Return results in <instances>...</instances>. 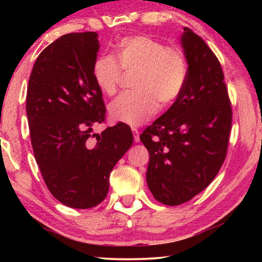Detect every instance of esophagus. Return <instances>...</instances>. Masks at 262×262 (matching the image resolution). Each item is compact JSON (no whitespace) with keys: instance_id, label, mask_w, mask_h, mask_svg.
<instances>
[{"instance_id":"34e87169","label":"esophagus","mask_w":262,"mask_h":262,"mask_svg":"<svg viewBox=\"0 0 262 262\" xmlns=\"http://www.w3.org/2000/svg\"><path fill=\"white\" fill-rule=\"evenodd\" d=\"M132 132H133V136H134V140L135 142H139L140 141V132L137 128H132Z\"/></svg>"}]
</instances>
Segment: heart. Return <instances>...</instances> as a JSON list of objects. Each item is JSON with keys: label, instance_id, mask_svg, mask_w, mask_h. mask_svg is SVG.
Returning <instances> with one entry per match:
<instances>
[{"label": "heart", "instance_id": "heart-1", "mask_svg": "<svg viewBox=\"0 0 262 262\" xmlns=\"http://www.w3.org/2000/svg\"><path fill=\"white\" fill-rule=\"evenodd\" d=\"M123 75L133 76V91L110 105L115 121L139 126L159 108L173 105L184 91L188 76V60L178 46H166L150 35L121 38L113 57L99 56L92 64V77L104 95H117Z\"/></svg>", "mask_w": 262, "mask_h": 262}]
</instances>
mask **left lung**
I'll list each match as a JSON object with an SVG mask.
<instances>
[{
    "label": "left lung",
    "instance_id": "left-lung-1",
    "mask_svg": "<svg viewBox=\"0 0 262 262\" xmlns=\"http://www.w3.org/2000/svg\"><path fill=\"white\" fill-rule=\"evenodd\" d=\"M181 41L188 60L184 91L140 136L150 157L149 189L166 206L189 201L214 180L227 157L232 125L231 101L217 56L188 28Z\"/></svg>",
    "mask_w": 262,
    "mask_h": 262
}]
</instances>
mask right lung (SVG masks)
<instances>
[{"mask_svg": "<svg viewBox=\"0 0 262 262\" xmlns=\"http://www.w3.org/2000/svg\"><path fill=\"white\" fill-rule=\"evenodd\" d=\"M98 51L96 32L62 35L37 57L26 94L31 144L43 181L56 200L77 209L104 200L111 171L133 144L122 122L91 134L106 113L92 77Z\"/></svg>", "mask_w": 262, "mask_h": 262, "instance_id": "obj_1", "label": "right lung"}]
</instances>
